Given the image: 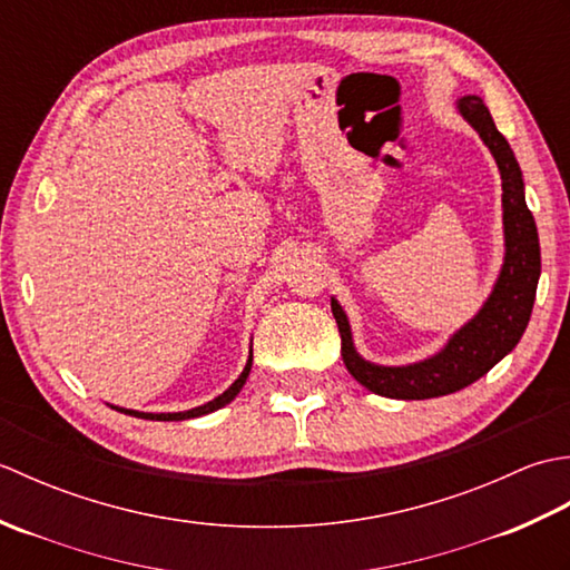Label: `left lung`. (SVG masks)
Segmentation results:
<instances>
[{
  "label": "left lung",
  "instance_id": "obj_1",
  "mask_svg": "<svg viewBox=\"0 0 570 570\" xmlns=\"http://www.w3.org/2000/svg\"><path fill=\"white\" fill-rule=\"evenodd\" d=\"M458 110L478 129L488 144L502 176L504 208V264L488 304L460 328L439 355L409 367H380L362 360L353 347L350 323L341 304L333 298L331 308L341 331V353L347 372L367 386L370 392L390 399H431L465 390L478 382L498 362L512 353L522 337L531 308H534L537 284L541 274V249L534 215L527 208L524 180L510 144L494 127L490 110L475 95L458 102Z\"/></svg>",
  "mask_w": 570,
  "mask_h": 570
}]
</instances>
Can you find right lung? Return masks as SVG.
Returning <instances> with one entry per match:
<instances>
[{
    "instance_id": "right-lung-1",
    "label": "right lung",
    "mask_w": 570,
    "mask_h": 570,
    "mask_svg": "<svg viewBox=\"0 0 570 570\" xmlns=\"http://www.w3.org/2000/svg\"><path fill=\"white\" fill-rule=\"evenodd\" d=\"M249 370H252V355H249V360H247L245 370H242V374L233 382V386H229V390H225L220 396H215L213 402L203 404V406H196V409H190V411H178V414H141V411H129V409H117V411H125V414H129V416L149 419V421H184V419H196V416H203V414H210V411H215V409H220V406L233 402V399L239 394L242 384L247 382Z\"/></svg>"
}]
</instances>
